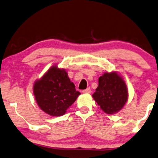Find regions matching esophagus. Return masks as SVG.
I'll return each instance as SVG.
<instances>
[{
    "label": "esophagus",
    "instance_id": "obj_1",
    "mask_svg": "<svg viewBox=\"0 0 158 158\" xmlns=\"http://www.w3.org/2000/svg\"><path fill=\"white\" fill-rule=\"evenodd\" d=\"M82 92H83V93L89 94L90 92H91V89H90V88H87V89H85V90H83Z\"/></svg>",
    "mask_w": 158,
    "mask_h": 158
}]
</instances>
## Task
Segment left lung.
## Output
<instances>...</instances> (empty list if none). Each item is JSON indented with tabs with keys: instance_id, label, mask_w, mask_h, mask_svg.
Returning a JSON list of instances; mask_svg holds the SVG:
<instances>
[{
	"instance_id": "1",
	"label": "left lung",
	"mask_w": 158,
	"mask_h": 158,
	"mask_svg": "<svg viewBox=\"0 0 158 158\" xmlns=\"http://www.w3.org/2000/svg\"><path fill=\"white\" fill-rule=\"evenodd\" d=\"M98 87L92 94L101 110L111 115L119 112L129 98L125 81L116 71L104 73L98 79Z\"/></svg>"
}]
</instances>
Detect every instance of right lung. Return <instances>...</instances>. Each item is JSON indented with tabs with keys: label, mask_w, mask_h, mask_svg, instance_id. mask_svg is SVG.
<instances>
[{
	"label": "right lung",
	"mask_w": 158,
	"mask_h": 158,
	"mask_svg": "<svg viewBox=\"0 0 158 158\" xmlns=\"http://www.w3.org/2000/svg\"><path fill=\"white\" fill-rule=\"evenodd\" d=\"M33 93L37 106L51 116H61L81 93L68 77L66 69L50 67L34 82Z\"/></svg>",
	"instance_id": "right-lung-1"
}]
</instances>
